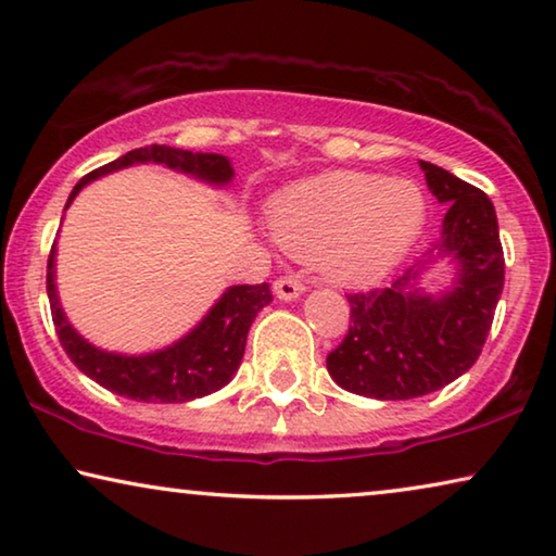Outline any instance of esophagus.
Here are the masks:
<instances>
[{"mask_svg": "<svg viewBox=\"0 0 556 556\" xmlns=\"http://www.w3.org/2000/svg\"><path fill=\"white\" fill-rule=\"evenodd\" d=\"M273 291H276L280 301H295L299 295H303V291H306V286H303L295 276H283L273 283Z\"/></svg>", "mask_w": 556, "mask_h": 556, "instance_id": "34e87169", "label": "esophagus"}]
</instances>
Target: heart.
I'll use <instances>...</instances> for the list:
<instances>
[{
    "mask_svg": "<svg viewBox=\"0 0 556 556\" xmlns=\"http://www.w3.org/2000/svg\"><path fill=\"white\" fill-rule=\"evenodd\" d=\"M422 189L409 179L329 172L288 187L270 204V232L286 253L314 261L333 283H369L420 238Z\"/></svg>",
    "mask_w": 556,
    "mask_h": 556,
    "instance_id": "heart-1",
    "label": "heart"
}]
</instances>
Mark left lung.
<instances>
[{"label": "left lung", "instance_id": "obj_1", "mask_svg": "<svg viewBox=\"0 0 556 556\" xmlns=\"http://www.w3.org/2000/svg\"><path fill=\"white\" fill-rule=\"evenodd\" d=\"M428 189L447 212L438 245L390 288L346 295L352 324L326 356L341 390L371 400H413L451 384L473 367L504 291V250L496 210L481 189L420 162ZM447 256L456 276L428 294L421 273Z\"/></svg>", "mask_w": 556, "mask_h": 556}]
</instances>
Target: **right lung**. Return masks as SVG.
Segmentation results:
<instances>
[{
	"label": "right lung",
	"instance_id": "1",
	"mask_svg": "<svg viewBox=\"0 0 556 556\" xmlns=\"http://www.w3.org/2000/svg\"><path fill=\"white\" fill-rule=\"evenodd\" d=\"M134 164H162L166 169L189 174L212 187H227L235 177L230 159L223 154H202V151L151 143V147L128 151L116 162L83 177L67 197L65 210L90 181ZM55 255L58 250L52 245L48 261V299L60 344L83 375L105 390L136 402H192L223 390L240 367L255 316L273 301L268 283L230 286L202 316V321L174 344L149 354L105 352L83 339L67 321L55 283Z\"/></svg>",
	"mask_w": 556,
	"mask_h": 556
}]
</instances>
